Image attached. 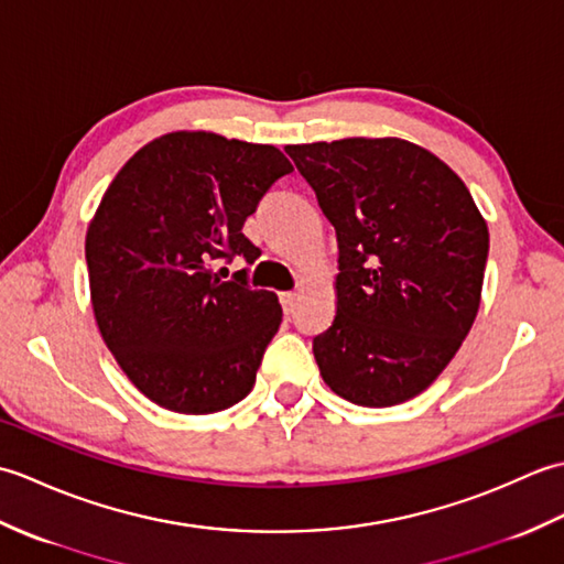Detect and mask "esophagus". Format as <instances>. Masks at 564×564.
<instances>
[{"label": "esophagus", "instance_id": "34e87169", "mask_svg": "<svg viewBox=\"0 0 564 564\" xmlns=\"http://www.w3.org/2000/svg\"><path fill=\"white\" fill-rule=\"evenodd\" d=\"M281 305H283V310L285 313H295V307H297V293H281Z\"/></svg>", "mask_w": 564, "mask_h": 564}]
</instances>
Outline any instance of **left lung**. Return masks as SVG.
Instances as JSON below:
<instances>
[{
    "instance_id": "left-lung-1",
    "label": "left lung",
    "mask_w": 564,
    "mask_h": 564,
    "mask_svg": "<svg viewBox=\"0 0 564 564\" xmlns=\"http://www.w3.org/2000/svg\"><path fill=\"white\" fill-rule=\"evenodd\" d=\"M337 230V315L313 339L339 398L392 406L451 364L480 307L489 232L436 154L400 138L289 145Z\"/></svg>"
}]
</instances>
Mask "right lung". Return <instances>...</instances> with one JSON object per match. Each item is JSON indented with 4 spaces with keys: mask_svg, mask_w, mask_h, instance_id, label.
I'll return each mask as SVG.
<instances>
[{
    "mask_svg": "<svg viewBox=\"0 0 564 564\" xmlns=\"http://www.w3.org/2000/svg\"><path fill=\"white\" fill-rule=\"evenodd\" d=\"M293 164L273 145L206 130L154 138L116 174L89 223L87 267L101 339L130 382L178 414H213L254 388L283 310L247 271L259 259L242 225Z\"/></svg>",
    "mask_w": 564,
    "mask_h": 564,
    "instance_id": "1",
    "label": "right lung"
}]
</instances>
